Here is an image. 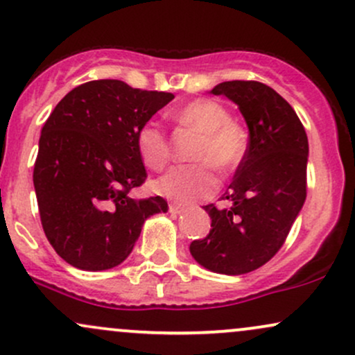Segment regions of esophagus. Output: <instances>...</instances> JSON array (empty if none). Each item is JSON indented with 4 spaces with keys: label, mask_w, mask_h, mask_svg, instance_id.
<instances>
[{
    "label": "esophagus",
    "mask_w": 355,
    "mask_h": 355,
    "mask_svg": "<svg viewBox=\"0 0 355 355\" xmlns=\"http://www.w3.org/2000/svg\"><path fill=\"white\" fill-rule=\"evenodd\" d=\"M183 209H185V207L178 205V203H170V205H168V211H170V214H173V215L182 214Z\"/></svg>",
    "instance_id": "obj_1"
}]
</instances>
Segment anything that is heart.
Returning a JSON list of instances; mask_svg holds the SVG:
<instances>
[{"mask_svg": "<svg viewBox=\"0 0 355 355\" xmlns=\"http://www.w3.org/2000/svg\"><path fill=\"white\" fill-rule=\"evenodd\" d=\"M183 126L200 133L191 152L197 164L177 166L155 182V191L173 202L191 203L209 198L218 189L216 170L229 175L239 168L247 155V135L230 112L210 98L191 100L177 112ZM137 152L152 170H164L170 162L172 146L166 130L158 121L148 120L137 130Z\"/></svg>", "mask_w": 355, "mask_h": 355, "instance_id": "1", "label": "heart"}]
</instances>
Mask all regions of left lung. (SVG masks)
<instances>
[{
  "mask_svg": "<svg viewBox=\"0 0 355 355\" xmlns=\"http://www.w3.org/2000/svg\"><path fill=\"white\" fill-rule=\"evenodd\" d=\"M239 105L250 132L247 155L227 190L230 207L205 205L211 229L190 254L211 272L240 275L284 245L307 197L309 141L294 108L260 81H223L211 89Z\"/></svg>",
  "mask_w": 355,
  "mask_h": 355,
  "instance_id": "left-lung-1",
  "label": "left lung"
}]
</instances>
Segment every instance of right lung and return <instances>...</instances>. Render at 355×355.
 <instances>
[{"mask_svg": "<svg viewBox=\"0 0 355 355\" xmlns=\"http://www.w3.org/2000/svg\"><path fill=\"white\" fill-rule=\"evenodd\" d=\"M175 96L95 80L73 88L44 121L33 183L48 242L81 270H107L133 250L162 197L132 198L146 180L135 135Z\"/></svg>", "mask_w": 355, "mask_h": 355, "instance_id": "obj_1", "label": "right lung"}]
</instances>
